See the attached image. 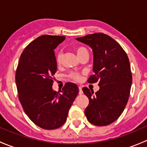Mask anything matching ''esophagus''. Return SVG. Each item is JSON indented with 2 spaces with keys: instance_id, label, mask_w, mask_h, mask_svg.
<instances>
[{
  "instance_id": "obj_1",
  "label": "esophagus",
  "mask_w": 147,
  "mask_h": 147,
  "mask_svg": "<svg viewBox=\"0 0 147 147\" xmlns=\"http://www.w3.org/2000/svg\"><path fill=\"white\" fill-rule=\"evenodd\" d=\"M83 93L82 90V87H79V94H82Z\"/></svg>"
}]
</instances>
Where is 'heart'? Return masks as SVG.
Segmentation results:
<instances>
[{
  "mask_svg": "<svg viewBox=\"0 0 147 147\" xmlns=\"http://www.w3.org/2000/svg\"><path fill=\"white\" fill-rule=\"evenodd\" d=\"M75 51H76L77 55L78 57H80L82 55L85 53H88L87 49L84 47H78L75 48ZM62 58H63V53L62 52H59L57 54V57H56V60H57V63H60L62 61ZM69 78L71 80L74 81H80L81 80V75L78 72H71L69 75Z\"/></svg>",
  "mask_w": 147,
  "mask_h": 147,
  "instance_id": "obj_1",
  "label": "heart"
}]
</instances>
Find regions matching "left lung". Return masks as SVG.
Here are the masks:
<instances>
[{"label": "left lung", "instance_id": "8db88e82", "mask_svg": "<svg viewBox=\"0 0 147 147\" xmlns=\"http://www.w3.org/2000/svg\"><path fill=\"white\" fill-rule=\"evenodd\" d=\"M93 51V72L87 82H98L95 93L83 87L89 105L84 110L87 120L96 126H106L119 117L129 100L132 75L128 56L116 40L97 32L76 38Z\"/></svg>", "mask_w": 147, "mask_h": 147}]
</instances>
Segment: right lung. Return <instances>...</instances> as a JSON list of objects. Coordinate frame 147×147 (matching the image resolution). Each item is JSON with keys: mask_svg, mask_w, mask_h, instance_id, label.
<instances>
[{"mask_svg": "<svg viewBox=\"0 0 147 147\" xmlns=\"http://www.w3.org/2000/svg\"><path fill=\"white\" fill-rule=\"evenodd\" d=\"M65 36L44 35L34 40L22 53L16 72L20 104L30 119L45 129H55L66 121L79 92L77 84L67 82L62 93L53 90L57 71L54 50Z\"/></svg>", "mask_w": 147, "mask_h": 147, "instance_id": "add662e5", "label": "right lung"}]
</instances>
